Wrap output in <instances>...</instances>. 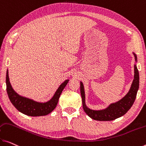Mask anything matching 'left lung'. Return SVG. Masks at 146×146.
<instances>
[{"label":"left lung","instance_id":"1","mask_svg":"<svg viewBox=\"0 0 146 146\" xmlns=\"http://www.w3.org/2000/svg\"><path fill=\"white\" fill-rule=\"evenodd\" d=\"M135 59H136V56ZM139 88V73L137 67L134 65V78L131 89L127 95L121 100L110 105L108 108L103 110H92L88 108L85 104V93L84 86L80 83V92L82 98L83 108L86 113L93 119L97 121H112L125 115L131 108L136 99V94Z\"/></svg>","mask_w":146,"mask_h":146}]
</instances>
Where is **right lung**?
Here are the masks:
<instances>
[{
	"instance_id": "1",
	"label": "right lung",
	"mask_w": 146,
	"mask_h": 146,
	"mask_svg": "<svg viewBox=\"0 0 146 146\" xmlns=\"http://www.w3.org/2000/svg\"><path fill=\"white\" fill-rule=\"evenodd\" d=\"M68 82V80H67L60 85L50 101L45 103H40L19 96L18 94L15 93L9 81L8 70L6 72V91L10 100L17 110L29 116H42L51 113L55 108L60 94Z\"/></svg>"
}]
</instances>
